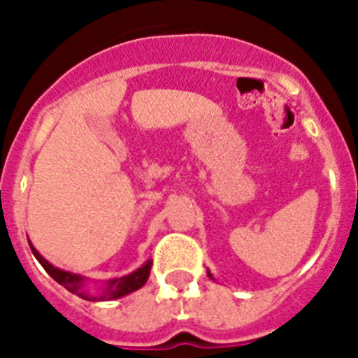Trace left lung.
<instances>
[{"mask_svg": "<svg viewBox=\"0 0 358 358\" xmlns=\"http://www.w3.org/2000/svg\"><path fill=\"white\" fill-rule=\"evenodd\" d=\"M208 276H211V274H210V273H208Z\"/></svg>", "mask_w": 358, "mask_h": 358, "instance_id": "left-lung-1", "label": "left lung"}]
</instances>
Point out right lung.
Segmentation results:
<instances>
[{"instance_id": "obj_1", "label": "right lung", "mask_w": 358, "mask_h": 358, "mask_svg": "<svg viewBox=\"0 0 358 358\" xmlns=\"http://www.w3.org/2000/svg\"><path fill=\"white\" fill-rule=\"evenodd\" d=\"M30 249H31V252H34V256H36L37 260H39V264L44 267V271H46V273H48L50 276L57 281V283H61L66 290H69L71 294H77V296H80L82 299H87V301H106V299H118V297L127 296V294L141 289V287L147 283L148 274H150V267H152V262L148 260L143 267H140L138 271H134L132 274H129V276H123V278H118V280L109 281V285H107V289L103 290L102 296H90V294L82 289V276L66 273V271H61V268L53 267L52 264H48V262L44 260L43 256L36 251V248H34V245H30Z\"/></svg>"}]
</instances>
